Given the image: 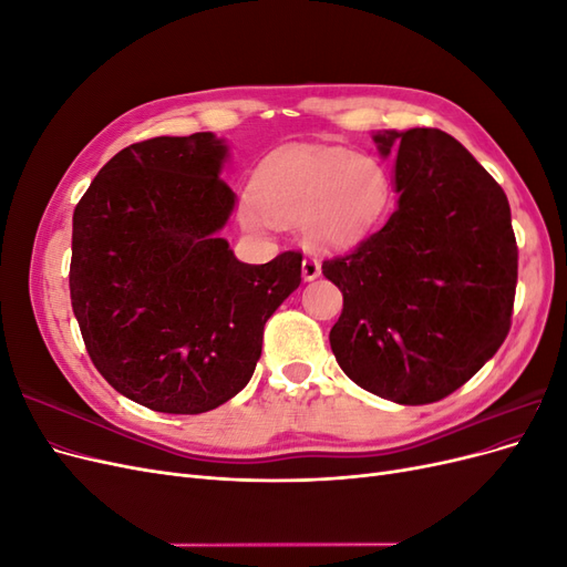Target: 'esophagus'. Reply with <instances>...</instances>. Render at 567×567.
<instances>
[{
  "label": "esophagus",
  "mask_w": 567,
  "mask_h": 567,
  "mask_svg": "<svg viewBox=\"0 0 567 567\" xmlns=\"http://www.w3.org/2000/svg\"><path fill=\"white\" fill-rule=\"evenodd\" d=\"M319 274H321V262L317 260V257L307 255L305 260H302V279L305 281H315Z\"/></svg>",
  "instance_id": "1"
}]
</instances>
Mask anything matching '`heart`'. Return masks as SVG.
<instances>
[{
	"instance_id": "b5f03b06",
	"label": "heart",
	"mask_w": 567,
	"mask_h": 567,
	"mask_svg": "<svg viewBox=\"0 0 567 567\" xmlns=\"http://www.w3.org/2000/svg\"><path fill=\"white\" fill-rule=\"evenodd\" d=\"M390 203L385 167L342 146H288L257 165L238 219L250 234L298 225L319 250L350 248L379 225Z\"/></svg>"
}]
</instances>
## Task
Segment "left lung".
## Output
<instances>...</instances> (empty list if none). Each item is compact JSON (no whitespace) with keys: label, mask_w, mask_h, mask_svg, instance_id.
Segmentation results:
<instances>
[{"label":"left lung","mask_w":567,"mask_h":567,"mask_svg":"<svg viewBox=\"0 0 567 567\" xmlns=\"http://www.w3.org/2000/svg\"><path fill=\"white\" fill-rule=\"evenodd\" d=\"M394 148L398 210L381 231L321 265L342 293L336 362L398 404L447 398L485 367L511 329L518 246L504 188L435 127L373 134Z\"/></svg>","instance_id":"1"}]
</instances>
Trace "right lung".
Returning <instances> with one entry per match:
<instances>
[{"instance_id":"right-lung-1","label":"right lung","mask_w":567,"mask_h":567,"mask_svg":"<svg viewBox=\"0 0 567 567\" xmlns=\"http://www.w3.org/2000/svg\"><path fill=\"white\" fill-rule=\"evenodd\" d=\"M213 132L132 144L73 213L71 302L99 373L132 402L203 414L241 392L267 319L300 286L302 255L236 260L217 231L234 210Z\"/></svg>"}]
</instances>
